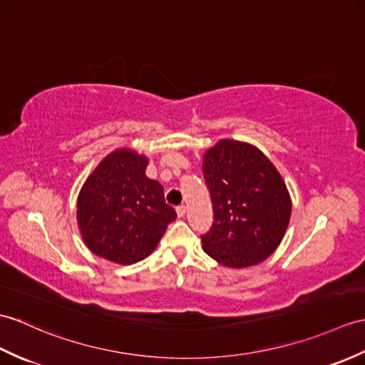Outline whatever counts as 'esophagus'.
Returning <instances> with one entry per match:
<instances>
[{
  "label": "esophagus",
  "mask_w": 365,
  "mask_h": 365,
  "mask_svg": "<svg viewBox=\"0 0 365 365\" xmlns=\"http://www.w3.org/2000/svg\"><path fill=\"white\" fill-rule=\"evenodd\" d=\"M175 211H177V216L179 217H183L185 216V213H186V207L185 205H179L175 208Z\"/></svg>",
  "instance_id": "34e87169"
}]
</instances>
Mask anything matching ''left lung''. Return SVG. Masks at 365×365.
I'll list each match as a JSON object with an SVG mask.
<instances>
[{"label": "left lung", "instance_id": "left-lung-1", "mask_svg": "<svg viewBox=\"0 0 365 365\" xmlns=\"http://www.w3.org/2000/svg\"><path fill=\"white\" fill-rule=\"evenodd\" d=\"M202 173L215 215L200 236L207 255L227 267H249L272 255L292 205L269 158L247 143L222 140L205 152Z\"/></svg>", "mask_w": 365, "mask_h": 365}]
</instances>
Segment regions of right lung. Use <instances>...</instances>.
Segmentation results:
<instances>
[{
  "mask_svg": "<svg viewBox=\"0 0 365 365\" xmlns=\"http://www.w3.org/2000/svg\"><path fill=\"white\" fill-rule=\"evenodd\" d=\"M148 158L129 149L107 155L82 186L78 224L87 247L118 264H133L157 247L177 217L163 186L144 174Z\"/></svg>",
  "mask_w": 365,
  "mask_h": 365,
  "instance_id": "add662e5",
  "label": "right lung"
}]
</instances>
